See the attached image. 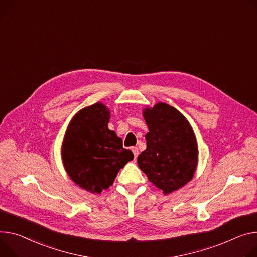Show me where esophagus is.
<instances>
[{"instance_id": "34e87169", "label": "esophagus", "mask_w": 257, "mask_h": 257, "mask_svg": "<svg viewBox=\"0 0 257 257\" xmlns=\"http://www.w3.org/2000/svg\"><path fill=\"white\" fill-rule=\"evenodd\" d=\"M132 152H133L134 158H137V156H138V154H139V152H138V149H137L136 147H133V148H132Z\"/></svg>"}]
</instances>
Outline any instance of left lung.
<instances>
[{
  "mask_svg": "<svg viewBox=\"0 0 257 257\" xmlns=\"http://www.w3.org/2000/svg\"><path fill=\"white\" fill-rule=\"evenodd\" d=\"M149 128L147 149L137 158L138 167L158 189L168 195L194 176L198 164L196 136L183 114L164 102L144 109Z\"/></svg>",
  "mask_w": 257,
  "mask_h": 257,
  "instance_id": "left-lung-1",
  "label": "left lung"
}]
</instances>
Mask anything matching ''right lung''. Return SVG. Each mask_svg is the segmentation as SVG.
<instances>
[{
    "label": "right lung",
    "mask_w": 257,
    "mask_h": 257,
    "mask_svg": "<svg viewBox=\"0 0 257 257\" xmlns=\"http://www.w3.org/2000/svg\"><path fill=\"white\" fill-rule=\"evenodd\" d=\"M109 113L100 102L81 109L69 123L62 143L61 156L68 176L93 194L108 189L134 157L108 129Z\"/></svg>",
    "instance_id": "1"
}]
</instances>
